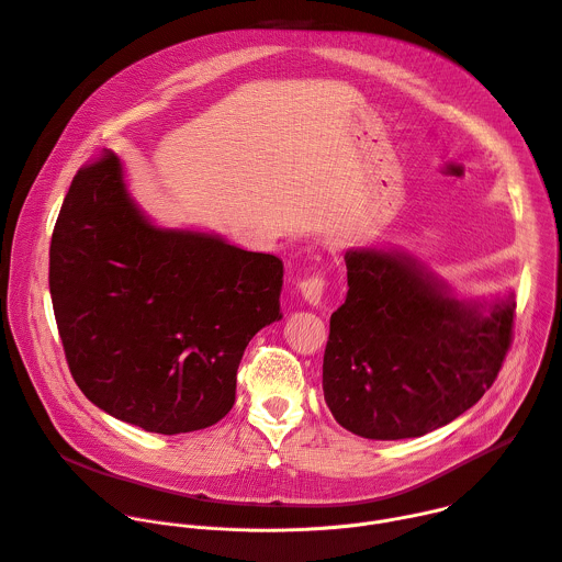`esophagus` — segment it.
<instances>
[{"instance_id": "1", "label": "esophagus", "mask_w": 562, "mask_h": 562, "mask_svg": "<svg viewBox=\"0 0 562 562\" xmlns=\"http://www.w3.org/2000/svg\"><path fill=\"white\" fill-rule=\"evenodd\" d=\"M297 286H300L302 297H304L308 304L317 306L319 302H323V295H325V286H327V282H325V278H323V276H311V278H304Z\"/></svg>"}]
</instances>
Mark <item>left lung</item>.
<instances>
[{"label":"left lung","mask_w":562,"mask_h":562,"mask_svg":"<svg viewBox=\"0 0 562 562\" xmlns=\"http://www.w3.org/2000/svg\"><path fill=\"white\" fill-rule=\"evenodd\" d=\"M347 300L331 315L323 391L334 418L369 440L418 438L449 425L494 384L514 291L458 297L414 256L353 247Z\"/></svg>","instance_id":"left-lung-1"}]
</instances>
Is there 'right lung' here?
Wrapping results in <instances>:
<instances>
[{
    "instance_id": "1",
    "label": "right lung",
    "mask_w": 562,
    "mask_h": 562,
    "mask_svg": "<svg viewBox=\"0 0 562 562\" xmlns=\"http://www.w3.org/2000/svg\"><path fill=\"white\" fill-rule=\"evenodd\" d=\"M282 260L153 224L115 153L77 171L50 239L68 369L95 407L153 434L222 420L251 338L282 317Z\"/></svg>"
}]
</instances>
